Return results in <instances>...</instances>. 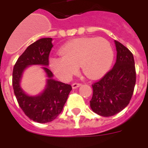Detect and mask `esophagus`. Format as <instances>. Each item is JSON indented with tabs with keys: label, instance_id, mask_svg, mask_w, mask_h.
I'll return each mask as SVG.
<instances>
[{
	"label": "esophagus",
	"instance_id": "obj_1",
	"mask_svg": "<svg viewBox=\"0 0 148 148\" xmlns=\"http://www.w3.org/2000/svg\"><path fill=\"white\" fill-rule=\"evenodd\" d=\"M82 85L81 83H79V82H74V83L72 84V87H73V89H76V88H77V87H79Z\"/></svg>",
	"mask_w": 148,
	"mask_h": 148
}]
</instances>
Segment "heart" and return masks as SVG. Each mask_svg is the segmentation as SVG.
Masks as SVG:
<instances>
[{
    "mask_svg": "<svg viewBox=\"0 0 148 148\" xmlns=\"http://www.w3.org/2000/svg\"><path fill=\"white\" fill-rule=\"evenodd\" d=\"M62 57L50 60L54 74L62 81H69L81 66L84 74L98 78L109 71L114 58L111 43L104 38L74 39L60 49Z\"/></svg>",
    "mask_w": 148,
    "mask_h": 148,
    "instance_id": "obj_1",
    "label": "heart"
}]
</instances>
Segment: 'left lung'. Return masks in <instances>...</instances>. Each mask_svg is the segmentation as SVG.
Wrapping results in <instances>:
<instances>
[{
  "instance_id": "left-lung-1",
  "label": "left lung",
  "mask_w": 148,
  "mask_h": 148,
  "mask_svg": "<svg viewBox=\"0 0 148 148\" xmlns=\"http://www.w3.org/2000/svg\"><path fill=\"white\" fill-rule=\"evenodd\" d=\"M116 61L104 77L92 85L90 107L102 116H112L129 104L136 80L133 55L122 43L115 40Z\"/></svg>"
}]
</instances>
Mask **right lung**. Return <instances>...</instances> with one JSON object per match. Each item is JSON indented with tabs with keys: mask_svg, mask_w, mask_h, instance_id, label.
Returning a JSON list of instances; mask_svg holds the SVG:
<instances>
[{
	"mask_svg": "<svg viewBox=\"0 0 148 148\" xmlns=\"http://www.w3.org/2000/svg\"><path fill=\"white\" fill-rule=\"evenodd\" d=\"M51 41V38H42L28 46L18 58L12 71V86L19 106L27 117L41 124L54 121L61 113L72 87L53 80L52 72L47 67L43 69L49 79L45 90L39 96L25 94L21 89L20 81L22 72L27 66L49 64V55L53 47Z\"/></svg>",
	"mask_w": 148,
	"mask_h": 148,
	"instance_id": "1",
	"label": "right lung"
}]
</instances>
